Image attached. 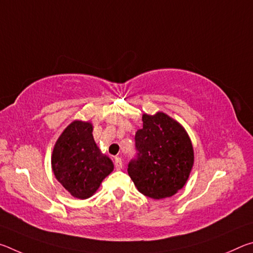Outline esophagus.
<instances>
[{"label":"esophagus","mask_w":253,"mask_h":253,"mask_svg":"<svg viewBox=\"0 0 253 253\" xmlns=\"http://www.w3.org/2000/svg\"><path fill=\"white\" fill-rule=\"evenodd\" d=\"M115 169H123V162L121 157H115Z\"/></svg>","instance_id":"esophagus-1"}]
</instances>
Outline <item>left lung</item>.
<instances>
[{"label":"left lung","instance_id":"1","mask_svg":"<svg viewBox=\"0 0 253 253\" xmlns=\"http://www.w3.org/2000/svg\"><path fill=\"white\" fill-rule=\"evenodd\" d=\"M136 156L127 172L140 193L152 199L174 195L186 183L194 162L193 146L184 128L164 113L143 115L135 135Z\"/></svg>","mask_w":253,"mask_h":253}]
</instances>
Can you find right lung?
I'll return each instance as SVG.
<instances>
[{"label":"right lung","instance_id":"1","mask_svg":"<svg viewBox=\"0 0 253 253\" xmlns=\"http://www.w3.org/2000/svg\"><path fill=\"white\" fill-rule=\"evenodd\" d=\"M51 164L62 186L83 200L90 198L114 169L113 162L93 140L91 124L79 121L71 123L59 137Z\"/></svg>","mask_w":253,"mask_h":253}]
</instances>
